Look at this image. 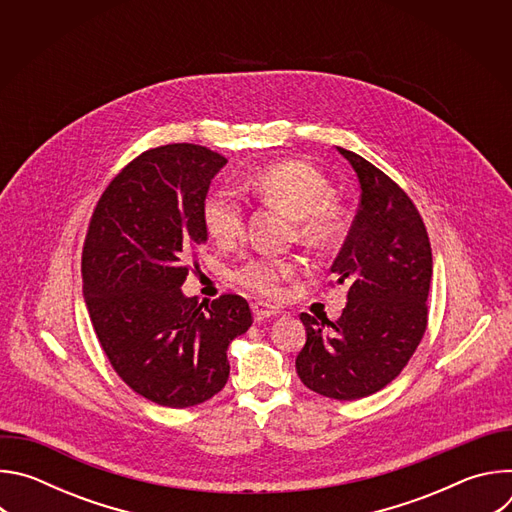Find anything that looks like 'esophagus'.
<instances>
[{"instance_id":"obj_1","label":"esophagus","mask_w":512,"mask_h":512,"mask_svg":"<svg viewBox=\"0 0 512 512\" xmlns=\"http://www.w3.org/2000/svg\"><path fill=\"white\" fill-rule=\"evenodd\" d=\"M251 310H253L255 320H265V318H271V316L279 314L277 306H271V304H265V302H253Z\"/></svg>"}]
</instances>
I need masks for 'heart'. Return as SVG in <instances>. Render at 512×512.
I'll return each instance as SVG.
<instances>
[{
	"label": "heart",
	"mask_w": 512,
	"mask_h": 512,
	"mask_svg": "<svg viewBox=\"0 0 512 512\" xmlns=\"http://www.w3.org/2000/svg\"><path fill=\"white\" fill-rule=\"evenodd\" d=\"M243 190L277 208L294 223L296 239L314 251H332L348 235L350 214L330 198V182L314 166L289 160L265 166L243 180ZM202 225L218 245L235 243L245 227L241 198L231 188H216L202 202ZM296 261L269 255H251L233 271L231 279L263 298L281 294V283L298 275Z\"/></svg>",
	"instance_id": "obj_1"
}]
</instances>
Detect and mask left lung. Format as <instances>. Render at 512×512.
<instances>
[{
  "instance_id": "1",
  "label": "left lung",
  "mask_w": 512,
  "mask_h": 512,
  "mask_svg": "<svg viewBox=\"0 0 512 512\" xmlns=\"http://www.w3.org/2000/svg\"><path fill=\"white\" fill-rule=\"evenodd\" d=\"M360 184L350 233L332 263L348 287L336 322L300 314L306 344L296 358L302 383L352 401L387 387L409 362L427 328L431 245L411 198L385 172L338 148Z\"/></svg>"
}]
</instances>
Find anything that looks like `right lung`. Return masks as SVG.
<instances>
[{"mask_svg":"<svg viewBox=\"0 0 512 512\" xmlns=\"http://www.w3.org/2000/svg\"><path fill=\"white\" fill-rule=\"evenodd\" d=\"M227 158L204 145L143 152L105 188L83 247V294L115 373L137 395L184 409L227 385L229 344L253 316L245 298H186V259L206 243L202 202Z\"/></svg>","mask_w":512,"mask_h":512,"instance_id":"right-lung-1","label":"right lung"}]
</instances>
